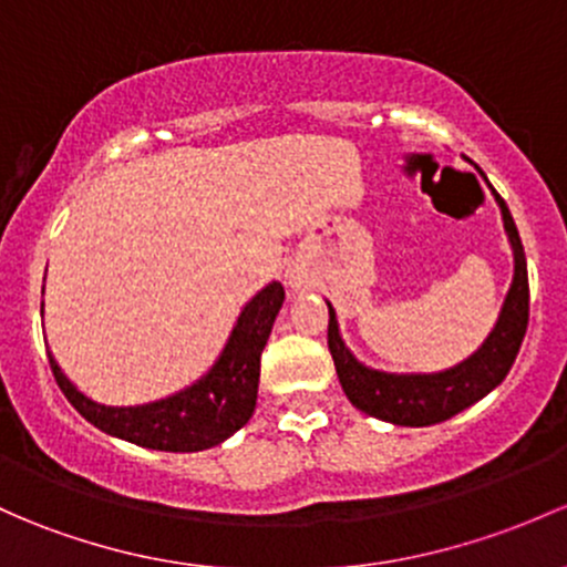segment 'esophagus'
<instances>
[{"mask_svg":"<svg viewBox=\"0 0 567 567\" xmlns=\"http://www.w3.org/2000/svg\"><path fill=\"white\" fill-rule=\"evenodd\" d=\"M285 282H288L293 290H303L307 288V274H303L299 266H290L288 271H285Z\"/></svg>","mask_w":567,"mask_h":567,"instance_id":"1","label":"esophagus"}]
</instances>
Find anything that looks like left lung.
I'll use <instances>...</instances> for the list:
<instances>
[{"mask_svg":"<svg viewBox=\"0 0 567 567\" xmlns=\"http://www.w3.org/2000/svg\"><path fill=\"white\" fill-rule=\"evenodd\" d=\"M494 200L499 204L505 234L514 247V282L505 296L497 326L467 361L434 374H391L363 367L344 348L342 337H339L337 315L329 303V350L333 367H337L344 393L361 413L396 426H432L440 421H449L451 415L462 413L464 408L484 399L511 372L524 333H527L529 282L527 260H524V247L514 217L497 193H494Z\"/></svg>","mask_w":567,"mask_h":567,"instance_id":"obj_1","label":"left lung"}]
</instances>
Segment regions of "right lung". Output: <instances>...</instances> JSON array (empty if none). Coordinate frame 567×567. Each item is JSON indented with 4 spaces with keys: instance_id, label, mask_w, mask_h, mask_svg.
Returning a JSON list of instances; mask_svg holds the SVG:
<instances>
[{
    "instance_id": "add662e5",
    "label": "right lung",
    "mask_w": 567,
    "mask_h": 567,
    "mask_svg": "<svg viewBox=\"0 0 567 567\" xmlns=\"http://www.w3.org/2000/svg\"><path fill=\"white\" fill-rule=\"evenodd\" d=\"M285 301V288L279 282L266 285L238 315L228 344L208 374L189 389L165 396L159 402L138 408H109L97 404L75 389L53 355L48 363L68 402L97 429L122 437L127 443L154 451H193L212 449L238 432L255 413L260 378V353Z\"/></svg>"
}]
</instances>
